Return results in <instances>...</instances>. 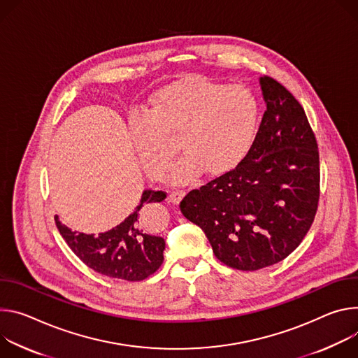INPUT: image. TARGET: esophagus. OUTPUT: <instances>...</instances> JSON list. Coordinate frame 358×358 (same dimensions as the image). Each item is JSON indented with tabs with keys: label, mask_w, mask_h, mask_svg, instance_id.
Returning <instances> with one entry per match:
<instances>
[{
	"label": "esophagus",
	"mask_w": 358,
	"mask_h": 358,
	"mask_svg": "<svg viewBox=\"0 0 358 358\" xmlns=\"http://www.w3.org/2000/svg\"><path fill=\"white\" fill-rule=\"evenodd\" d=\"M183 194H185L183 190H171L169 194H168V199L172 203H179V201L182 199Z\"/></svg>",
	"instance_id": "1"
}]
</instances>
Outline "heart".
Returning <instances> with one entry per match:
<instances>
[{
    "instance_id": "1",
    "label": "heart",
    "mask_w": 358,
    "mask_h": 358,
    "mask_svg": "<svg viewBox=\"0 0 358 358\" xmlns=\"http://www.w3.org/2000/svg\"><path fill=\"white\" fill-rule=\"evenodd\" d=\"M257 122L259 103L248 88L187 76L150 98L148 115L131 124V138L153 178L165 172L178 142L185 156L169 176L186 183L201 171L220 176L239 166L253 146Z\"/></svg>"
}]
</instances>
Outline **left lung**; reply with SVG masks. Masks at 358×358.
<instances>
[{
    "mask_svg": "<svg viewBox=\"0 0 358 358\" xmlns=\"http://www.w3.org/2000/svg\"><path fill=\"white\" fill-rule=\"evenodd\" d=\"M260 85L267 109L245 161L179 205L215 256L243 271L286 259L310 230L320 197L319 149L303 106L267 75Z\"/></svg>",
    "mask_w": 358,
    "mask_h": 358,
    "instance_id": "8db88e82",
    "label": "left lung"
}]
</instances>
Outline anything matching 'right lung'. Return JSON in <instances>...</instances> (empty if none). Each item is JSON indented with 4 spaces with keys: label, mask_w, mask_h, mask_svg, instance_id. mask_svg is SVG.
<instances>
[{
    "label": "right lung",
    "mask_w": 358,
    "mask_h": 358,
    "mask_svg": "<svg viewBox=\"0 0 358 358\" xmlns=\"http://www.w3.org/2000/svg\"><path fill=\"white\" fill-rule=\"evenodd\" d=\"M165 197L164 190L145 189L135 210L121 224L99 234L72 231L58 216L54 219L69 249L90 268L112 279L141 282L161 267L165 241L146 230L139 210L145 203L162 202Z\"/></svg>",
    "instance_id": "add662e5"
}]
</instances>
